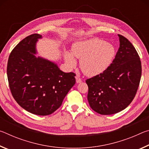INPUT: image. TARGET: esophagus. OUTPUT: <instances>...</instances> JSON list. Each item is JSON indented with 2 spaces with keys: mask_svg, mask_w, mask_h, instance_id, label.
<instances>
[{
  "mask_svg": "<svg viewBox=\"0 0 149 149\" xmlns=\"http://www.w3.org/2000/svg\"><path fill=\"white\" fill-rule=\"evenodd\" d=\"M75 79H76V82L77 83V84H79V83L81 82V78L79 77L78 76L75 77Z\"/></svg>",
  "mask_w": 149,
  "mask_h": 149,
  "instance_id": "obj_1",
  "label": "esophagus"
}]
</instances>
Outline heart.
<instances>
[{
    "label": "heart",
    "mask_w": 149,
    "mask_h": 149,
    "mask_svg": "<svg viewBox=\"0 0 149 149\" xmlns=\"http://www.w3.org/2000/svg\"><path fill=\"white\" fill-rule=\"evenodd\" d=\"M72 53L80 59V68L85 75L94 76L101 74L112 64L115 56V49L112 45L99 39L78 42L72 47ZM65 58L71 67H75L76 60L70 52Z\"/></svg>",
    "instance_id": "obj_1"
}]
</instances>
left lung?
Returning <instances> with one entry per match:
<instances>
[{
    "instance_id": "left-lung-1",
    "label": "left lung",
    "mask_w": 149,
    "mask_h": 149,
    "mask_svg": "<svg viewBox=\"0 0 149 149\" xmlns=\"http://www.w3.org/2000/svg\"><path fill=\"white\" fill-rule=\"evenodd\" d=\"M120 47L108 68L87 79V99L91 108L102 115L120 112L135 97L142 68L140 57L129 40L122 35Z\"/></svg>"
}]
</instances>
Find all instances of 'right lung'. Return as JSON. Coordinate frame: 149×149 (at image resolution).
I'll list each match as a JSON object with an SVG mask.
<instances>
[{"instance_id":"right-lung-1","label":"right lung","mask_w":149,"mask_h":149,"mask_svg":"<svg viewBox=\"0 0 149 149\" xmlns=\"http://www.w3.org/2000/svg\"><path fill=\"white\" fill-rule=\"evenodd\" d=\"M35 33L20 41L10 54L7 64L10 89L20 107L32 114L47 116L61 106L75 84V74L64 73L56 64L37 58Z\"/></svg>"}]
</instances>
